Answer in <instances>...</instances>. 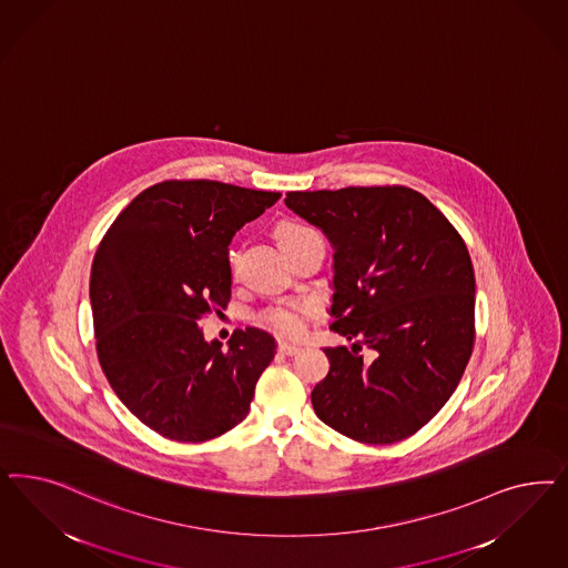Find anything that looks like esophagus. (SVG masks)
<instances>
[{
    "instance_id": "34e87169",
    "label": "esophagus",
    "mask_w": 568,
    "mask_h": 568,
    "mask_svg": "<svg viewBox=\"0 0 568 568\" xmlns=\"http://www.w3.org/2000/svg\"><path fill=\"white\" fill-rule=\"evenodd\" d=\"M280 353L282 355H296L301 347L298 345H294V343H288V341H280Z\"/></svg>"
}]
</instances>
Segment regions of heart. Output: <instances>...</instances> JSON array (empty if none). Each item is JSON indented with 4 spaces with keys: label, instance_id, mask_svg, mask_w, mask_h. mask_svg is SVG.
Masks as SVG:
<instances>
[{
    "label": "heart",
    "instance_id": "1",
    "mask_svg": "<svg viewBox=\"0 0 568 568\" xmlns=\"http://www.w3.org/2000/svg\"><path fill=\"white\" fill-rule=\"evenodd\" d=\"M303 230H307V227H303V225H284L280 230V234H277V240L282 242V240L291 239V236L303 232ZM315 312H317V307H315L313 301L298 298V301H288V303H282V305H277L274 310H270V312L265 313L263 320L272 328L277 329V332L288 334V336H296V334H301L305 329L307 320L315 315Z\"/></svg>",
    "mask_w": 568,
    "mask_h": 568
}]
</instances>
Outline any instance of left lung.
I'll use <instances>...</instances> for the list:
<instances>
[{
	"label": "left lung",
	"mask_w": 568,
	"mask_h": 568,
	"mask_svg": "<svg viewBox=\"0 0 568 568\" xmlns=\"http://www.w3.org/2000/svg\"><path fill=\"white\" fill-rule=\"evenodd\" d=\"M284 202L328 239L329 329L353 341L324 348L317 418L369 445L414 435L452 397L473 353L475 270L464 240L403 185L288 192Z\"/></svg>",
	"instance_id": "obj_1"
}]
</instances>
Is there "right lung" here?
I'll use <instances>...</instances> for the list:
<instances>
[{"mask_svg": "<svg viewBox=\"0 0 568 568\" xmlns=\"http://www.w3.org/2000/svg\"><path fill=\"white\" fill-rule=\"evenodd\" d=\"M280 192L190 180L156 183L129 202L93 256L98 359L116 397L166 439L201 443L246 418L275 338L234 332L223 351L196 324L232 294L227 246Z\"/></svg>", "mask_w": 568, "mask_h": 568, "instance_id": "right-lung-1", "label": "right lung"}]
</instances>
